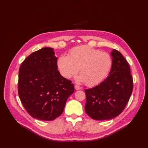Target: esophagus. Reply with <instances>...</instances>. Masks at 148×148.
Here are the masks:
<instances>
[{
  "label": "esophagus",
  "mask_w": 148,
  "mask_h": 148,
  "mask_svg": "<svg viewBox=\"0 0 148 148\" xmlns=\"http://www.w3.org/2000/svg\"><path fill=\"white\" fill-rule=\"evenodd\" d=\"M75 88L77 89V90H79V89H82L81 87H80L79 86H78V85H77V84H76L75 86Z\"/></svg>",
  "instance_id": "esophagus-1"
}]
</instances>
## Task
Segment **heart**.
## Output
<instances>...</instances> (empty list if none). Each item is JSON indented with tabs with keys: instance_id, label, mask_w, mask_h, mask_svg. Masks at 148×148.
<instances>
[{
	"instance_id": "obj_1",
	"label": "heart",
	"mask_w": 148,
	"mask_h": 148,
	"mask_svg": "<svg viewBox=\"0 0 148 148\" xmlns=\"http://www.w3.org/2000/svg\"><path fill=\"white\" fill-rule=\"evenodd\" d=\"M57 64L64 77L70 78L79 70V81L84 82L87 86H95L109 73L112 60L107 52L87 46H79L71 49L69 56H60Z\"/></svg>"
}]
</instances>
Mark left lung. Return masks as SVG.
<instances>
[{"label": "left lung", "instance_id": "1", "mask_svg": "<svg viewBox=\"0 0 148 148\" xmlns=\"http://www.w3.org/2000/svg\"><path fill=\"white\" fill-rule=\"evenodd\" d=\"M111 55L112 64L108 77L97 86L84 89L85 111L97 120H109L122 113L133 88V77L127 60L115 49Z\"/></svg>", "mask_w": 148, "mask_h": 148}]
</instances>
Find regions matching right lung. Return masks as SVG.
Segmentation results:
<instances>
[{"label":"right lung","instance_id":"add662e5","mask_svg":"<svg viewBox=\"0 0 148 148\" xmlns=\"http://www.w3.org/2000/svg\"><path fill=\"white\" fill-rule=\"evenodd\" d=\"M54 55L52 48H42L26 57L19 69L20 99L31 117L40 120L51 121L60 116L75 91L71 80L58 71Z\"/></svg>","mask_w":148,"mask_h":148}]
</instances>
